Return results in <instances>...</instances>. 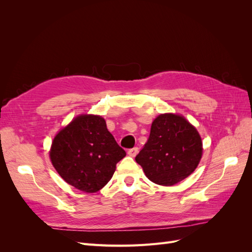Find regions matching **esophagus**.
I'll return each mask as SVG.
<instances>
[{"label":"esophagus","mask_w":252,"mask_h":252,"mask_svg":"<svg viewBox=\"0 0 252 252\" xmlns=\"http://www.w3.org/2000/svg\"><path fill=\"white\" fill-rule=\"evenodd\" d=\"M139 152V148L138 147H134V148H131L128 150V156L131 157V158H134L136 155H138Z\"/></svg>","instance_id":"obj_1"}]
</instances>
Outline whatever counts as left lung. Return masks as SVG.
Instances as JSON below:
<instances>
[{
    "label": "left lung",
    "instance_id": "8db88e82",
    "mask_svg": "<svg viewBox=\"0 0 252 252\" xmlns=\"http://www.w3.org/2000/svg\"><path fill=\"white\" fill-rule=\"evenodd\" d=\"M202 156L196 128L182 114L161 113L152 122L149 138L135 161L151 182L172 186L196 169Z\"/></svg>",
    "mask_w": 252,
    "mask_h": 252
}]
</instances>
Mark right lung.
<instances>
[{
	"label": "right lung",
	"mask_w": 252,
	"mask_h": 252,
	"mask_svg": "<svg viewBox=\"0 0 252 252\" xmlns=\"http://www.w3.org/2000/svg\"><path fill=\"white\" fill-rule=\"evenodd\" d=\"M126 156L108 131L104 118L79 114L53 138L52 166L67 184L94 193L111 180L117 163Z\"/></svg>",
	"instance_id": "obj_1"
}]
</instances>
